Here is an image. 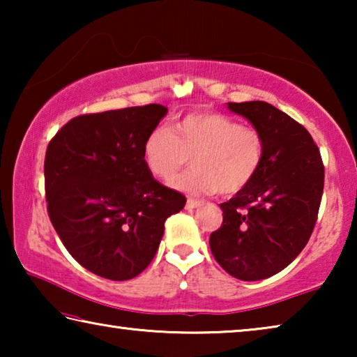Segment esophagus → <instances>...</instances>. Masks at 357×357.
Returning <instances> with one entry per match:
<instances>
[{
	"label": "esophagus",
	"instance_id": "34e87169",
	"mask_svg": "<svg viewBox=\"0 0 357 357\" xmlns=\"http://www.w3.org/2000/svg\"><path fill=\"white\" fill-rule=\"evenodd\" d=\"M203 203H204L203 200H195V198H189V200H187V203H185V208L187 209H195L198 206H202Z\"/></svg>",
	"mask_w": 357,
	"mask_h": 357
}]
</instances>
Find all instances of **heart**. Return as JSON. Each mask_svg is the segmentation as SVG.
I'll return each instance as SVG.
<instances>
[{
  "instance_id": "b5f03b06",
  "label": "heart",
  "mask_w": 357,
  "mask_h": 357,
  "mask_svg": "<svg viewBox=\"0 0 357 357\" xmlns=\"http://www.w3.org/2000/svg\"><path fill=\"white\" fill-rule=\"evenodd\" d=\"M261 132L222 113H187L155 128L143 143V162L154 178L168 181L190 160L193 167L173 181L176 190L234 195L257 178L264 160Z\"/></svg>"
}]
</instances>
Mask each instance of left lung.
<instances>
[{"mask_svg":"<svg viewBox=\"0 0 357 357\" xmlns=\"http://www.w3.org/2000/svg\"><path fill=\"white\" fill-rule=\"evenodd\" d=\"M264 138L257 178L222 203V227L211 252L229 275L255 282L280 273L299 255L315 228L324 187L319 149L304 126L261 100L228 102Z\"/></svg>","mask_w":357,"mask_h":357,"instance_id":"1","label":"left lung"}]
</instances>
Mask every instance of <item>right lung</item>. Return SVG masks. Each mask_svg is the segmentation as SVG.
<instances>
[{"label":"right lung","instance_id":"right-lung-1","mask_svg":"<svg viewBox=\"0 0 357 357\" xmlns=\"http://www.w3.org/2000/svg\"><path fill=\"white\" fill-rule=\"evenodd\" d=\"M149 104L72 118L45 153L52 225L83 268L108 280L134 279L153 261L165 220L185 197L143 162V143L167 114Z\"/></svg>","mask_w":357,"mask_h":357}]
</instances>
